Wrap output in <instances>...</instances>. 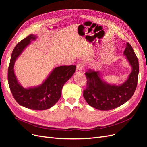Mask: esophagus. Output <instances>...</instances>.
<instances>
[{
  "label": "esophagus",
  "instance_id": "obj_1",
  "mask_svg": "<svg viewBox=\"0 0 147 147\" xmlns=\"http://www.w3.org/2000/svg\"><path fill=\"white\" fill-rule=\"evenodd\" d=\"M84 66V64L83 63H78L77 64V68H76V72L77 73H80L82 72V71L83 70Z\"/></svg>",
  "mask_w": 147,
  "mask_h": 147
}]
</instances>
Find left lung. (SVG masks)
Returning a JSON list of instances; mask_svg holds the SVG:
<instances>
[{
    "instance_id": "obj_1",
    "label": "left lung",
    "mask_w": 147,
    "mask_h": 147,
    "mask_svg": "<svg viewBox=\"0 0 147 147\" xmlns=\"http://www.w3.org/2000/svg\"><path fill=\"white\" fill-rule=\"evenodd\" d=\"M123 53L132 69L127 80L121 85L102 81L99 71L90 69L85 73L87 83L83 95L87 103L92 107L100 110H112L124 104L134 94L139 72V61L128 42Z\"/></svg>"
}]
</instances>
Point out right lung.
<instances>
[{"instance_id":"obj_1","label":"right lung","mask_w":147,"mask_h":147,"mask_svg":"<svg viewBox=\"0 0 147 147\" xmlns=\"http://www.w3.org/2000/svg\"><path fill=\"white\" fill-rule=\"evenodd\" d=\"M35 38V35H29L15 47L8 69V82L13 97L20 105L32 110H43L51 108L60 99L62 88L75 73L76 66L57 67L41 85L24 88L18 82L15 75L13 69L15 62L24 49Z\"/></svg>"}]
</instances>
